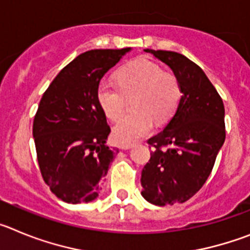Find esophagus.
<instances>
[{
    "mask_svg": "<svg viewBox=\"0 0 250 250\" xmlns=\"http://www.w3.org/2000/svg\"><path fill=\"white\" fill-rule=\"evenodd\" d=\"M131 147H132V145H121L120 149L121 150H129V149H131Z\"/></svg>",
    "mask_w": 250,
    "mask_h": 250,
    "instance_id": "1",
    "label": "esophagus"
}]
</instances>
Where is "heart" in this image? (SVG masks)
I'll return each mask as SVG.
<instances>
[{
    "mask_svg": "<svg viewBox=\"0 0 250 250\" xmlns=\"http://www.w3.org/2000/svg\"><path fill=\"white\" fill-rule=\"evenodd\" d=\"M119 87L103 80L98 85L96 99L101 110L110 120H118L124 111V95L136 92L132 101L134 114L121 119L112 130L116 144L131 145L146 136L152 127V119L165 121L175 112L182 89L173 74L151 60L138 59L119 70Z\"/></svg>",
    "mask_w": 250,
    "mask_h": 250,
    "instance_id": "obj_1",
    "label": "heart"
}]
</instances>
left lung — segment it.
Segmentation results:
<instances>
[{
    "instance_id": "obj_1",
    "label": "left lung",
    "mask_w": 250,
    "mask_h": 250,
    "mask_svg": "<svg viewBox=\"0 0 250 250\" xmlns=\"http://www.w3.org/2000/svg\"><path fill=\"white\" fill-rule=\"evenodd\" d=\"M145 51L171 68L182 89L173 118L147 140L155 150L141 171V195L164 207L187 202L207 182L224 144L225 111L222 98L196 63L173 51Z\"/></svg>"
}]
</instances>
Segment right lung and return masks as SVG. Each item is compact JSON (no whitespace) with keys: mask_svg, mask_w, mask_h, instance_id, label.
Instances as JSON below:
<instances>
[{"mask_svg":"<svg viewBox=\"0 0 250 250\" xmlns=\"http://www.w3.org/2000/svg\"><path fill=\"white\" fill-rule=\"evenodd\" d=\"M131 48L90 50L59 72L42 95L32 134L46 184L71 204L96 199L119 150L110 149L105 114L96 99L104 75Z\"/></svg>","mask_w":250,"mask_h":250,"instance_id":"1","label":"right lung"}]
</instances>
